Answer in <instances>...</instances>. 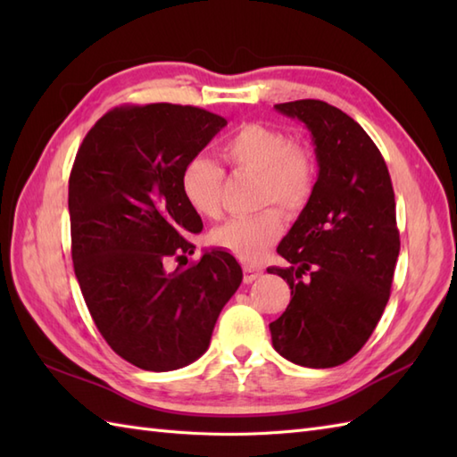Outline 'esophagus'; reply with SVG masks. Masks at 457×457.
I'll return each mask as SVG.
<instances>
[{
  "label": "esophagus",
  "mask_w": 457,
  "mask_h": 457,
  "mask_svg": "<svg viewBox=\"0 0 457 457\" xmlns=\"http://www.w3.org/2000/svg\"><path fill=\"white\" fill-rule=\"evenodd\" d=\"M261 275H263V269L253 267V265H245L244 267V280L245 283H253Z\"/></svg>",
  "instance_id": "obj_1"
}]
</instances>
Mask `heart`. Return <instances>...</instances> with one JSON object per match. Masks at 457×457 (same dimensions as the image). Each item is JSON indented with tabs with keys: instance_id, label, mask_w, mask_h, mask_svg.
Segmentation results:
<instances>
[{
	"instance_id": "1",
	"label": "heart",
	"mask_w": 457,
	"mask_h": 457,
	"mask_svg": "<svg viewBox=\"0 0 457 457\" xmlns=\"http://www.w3.org/2000/svg\"><path fill=\"white\" fill-rule=\"evenodd\" d=\"M221 159L239 172L259 174V204H278L296 213L310 202L316 187V164L303 145L290 143L287 133L261 123H245L221 143ZM180 190L188 206L202 218L221 212L223 174L206 157L192 159L180 174ZM285 234V220L277 208L255 216L236 218L212 231V244L255 263Z\"/></svg>"
}]
</instances>
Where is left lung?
I'll return each instance as SVG.
<instances>
[{
  "label": "left lung",
  "mask_w": 457,
  "mask_h": 457,
  "mask_svg": "<svg viewBox=\"0 0 457 457\" xmlns=\"http://www.w3.org/2000/svg\"><path fill=\"white\" fill-rule=\"evenodd\" d=\"M275 110L306 125L318 180L277 247L288 265L267 269L290 287L270 339L296 365L336 367L365 345L391 295L401 239L389 169L361 125L334 105L296 100Z\"/></svg>",
  "instance_id": "obj_1"
}]
</instances>
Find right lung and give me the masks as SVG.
Segmentation results:
<instances>
[{
  "instance_id": "obj_1",
  "label": "right lung",
  "mask_w": 457,
  "mask_h": 457,
  "mask_svg": "<svg viewBox=\"0 0 457 457\" xmlns=\"http://www.w3.org/2000/svg\"><path fill=\"white\" fill-rule=\"evenodd\" d=\"M192 105H123L86 135L68 180L72 263L96 328L125 361L174 371L206 352L241 285L223 249L188 263L202 220L184 200V167L226 128ZM174 256L179 267L166 270Z\"/></svg>"
}]
</instances>
